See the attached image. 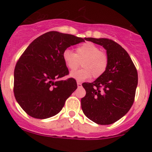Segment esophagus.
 Here are the masks:
<instances>
[{"mask_svg":"<svg viewBox=\"0 0 152 152\" xmlns=\"http://www.w3.org/2000/svg\"><path fill=\"white\" fill-rule=\"evenodd\" d=\"M77 86H78V88H79V87H81V82L77 81Z\"/></svg>","mask_w":152,"mask_h":152,"instance_id":"obj_1","label":"esophagus"}]
</instances>
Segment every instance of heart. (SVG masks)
I'll return each instance as SVG.
<instances>
[{"label": "heart", "instance_id": "1", "mask_svg": "<svg viewBox=\"0 0 152 152\" xmlns=\"http://www.w3.org/2000/svg\"><path fill=\"white\" fill-rule=\"evenodd\" d=\"M62 58L66 67L71 71L77 68L81 61L83 69L72 71L71 76L78 81L88 79L93 76L94 78L102 76L109 65V57L105 52L94 43L86 42L76 48L74 53L70 48L63 51Z\"/></svg>", "mask_w": 152, "mask_h": 152}]
</instances>
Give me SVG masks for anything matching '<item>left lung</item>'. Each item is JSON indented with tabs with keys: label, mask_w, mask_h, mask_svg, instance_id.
I'll use <instances>...</instances> for the list:
<instances>
[{
	"label": "left lung",
	"mask_w": 152,
	"mask_h": 152,
	"mask_svg": "<svg viewBox=\"0 0 152 152\" xmlns=\"http://www.w3.org/2000/svg\"><path fill=\"white\" fill-rule=\"evenodd\" d=\"M106 50L109 65L93 83H83L86 96L81 99L83 114L101 125L117 121L129 111L135 98L137 71L129 55L117 43L108 38H86Z\"/></svg>",
	"instance_id": "obj_1"
}]
</instances>
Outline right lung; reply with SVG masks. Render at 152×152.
<instances>
[{
  "mask_svg": "<svg viewBox=\"0 0 152 152\" xmlns=\"http://www.w3.org/2000/svg\"><path fill=\"white\" fill-rule=\"evenodd\" d=\"M86 39L50 31L36 38L20 56L14 70L13 92L28 115L44 119L60 112L77 88L73 78L56 81L69 74L63 51Z\"/></svg>",
  "mask_w": 152,
  "mask_h": 152,
  "instance_id": "1",
  "label": "right lung"
}]
</instances>
